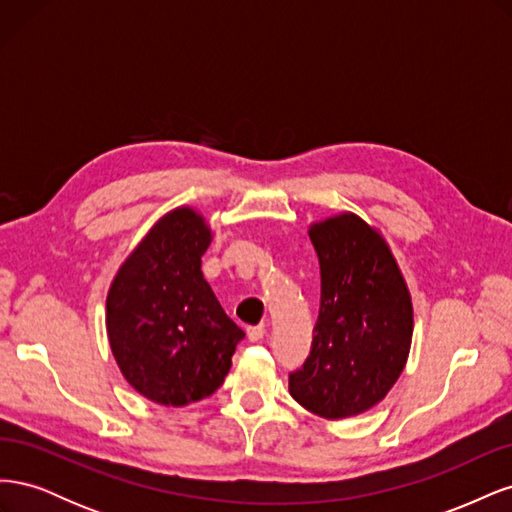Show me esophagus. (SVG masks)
Returning <instances> with one entry per match:
<instances>
[{"label": "esophagus", "instance_id": "obj_1", "mask_svg": "<svg viewBox=\"0 0 512 512\" xmlns=\"http://www.w3.org/2000/svg\"><path fill=\"white\" fill-rule=\"evenodd\" d=\"M265 333H267L265 324H256V327H247V339H250V342H260V339L265 337Z\"/></svg>", "mask_w": 512, "mask_h": 512}]
</instances>
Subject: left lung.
Listing matches in <instances>:
<instances>
[{"mask_svg":"<svg viewBox=\"0 0 512 512\" xmlns=\"http://www.w3.org/2000/svg\"><path fill=\"white\" fill-rule=\"evenodd\" d=\"M320 262V309L305 363L288 389L322 418L356 416L397 382L412 342V301L389 245L359 215L309 228Z\"/></svg>","mask_w":512,"mask_h":512,"instance_id":"left-lung-1","label":"left lung"}]
</instances>
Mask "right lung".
<instances>
[{"mask_svg":"<svg viewBox=\"0 0 512 512\" xmlns=\"http://www.w3.org/2000/svg\"><path fill=\"white\" fill-rule=\"evenodd\" d=\"M209 243L211 230L196 211H170L108 290V342L121 374L162 406H185L218 391L245 337L200 271Z\"/></svg>","mask_w":512,"mask_h":512,"instance_id":"right-lung-1","label":"right lung"}]
</instances>
